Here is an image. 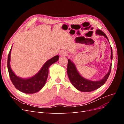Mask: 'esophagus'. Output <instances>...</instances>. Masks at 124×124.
<instances>
[{
	"label": "esophagus",
	"mask_w": 124,
	"mask_h": 124,
	"mask_svg": "<svg viewBox=\"0 0 124 124\" xmlns=\"http://www.w3.org/2000/svg\"><path fill=\"white\" fill-rule=\"evenodd\" d=\"M60 55L61 56H67L68 55V53H67V52L65 51H62L61 52V53H60Z\"/></svg>",
	"instance_id": "34e87169"
}]
</instances>
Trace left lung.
Returning <instances> with one entry per match:
<instances>
[{
  "label": "left lung",
  "instance_id": "left-lung-1",
  "mask_svg": "<svg viewBox=\"0 0 124 124\" xmlns=\"http://www.w3.org/2000/svg\"><path fill=\"white\" fill-rule=\"evenodd\" d=\"M96 34L103 36L106 38L108 41V40L106 35L99 29L96 31ZM109 42V41H108ZM111 59L113 58V54H112V49L111 46ZM112 63L110 66V69L108 73L104 77V78L99 81H93L82 77L78 72L76 68V66L71 62L70 59H68V66H67V74L69 77V80L74 87L78 90L83 92H90L95 91V90L99 88L101 86H102L105 82L107 80L108 78L109 77V75L111 70Z\"/></svg>",
  "mask_w": 124,
  "mask_h": 124
}]
</instances>
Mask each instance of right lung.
Listing matches in <instances>:
<instances>
[{
  "mask_svg": "<svg viewBox=\"0 0 124 124\" xmlns=\"http://www.w3.org/2000/svg\"><path fill=\"white\" fill-rule=\"evenodd\" d=\"M12 48V47H11ZM11 48L8 57V69L11 82L17 89L26 93H33L39 92L46 83L48 77V68L59 59V56H55L44 63L39 72L34 76L28 78H23L16 76L11 69L10 65Z\"/></svg>",
  "mask_w": 124,
  "mask_h": 124,
  "instance_id": "1",
  "label": "right lung"
}]
</instances>
